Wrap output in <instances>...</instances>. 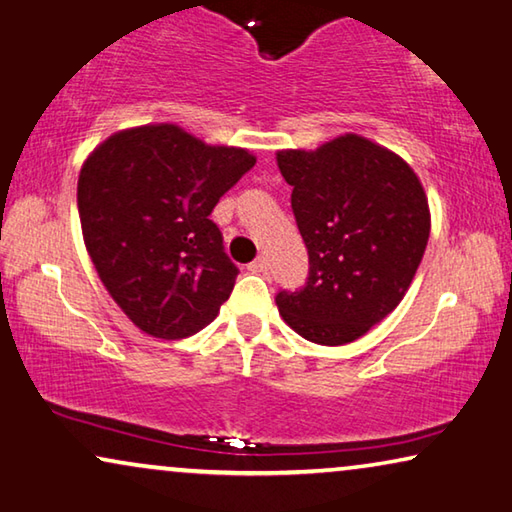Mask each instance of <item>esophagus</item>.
<instances>
[{
    "instance_id": "1",
    "label": "esophagus",
    "mask_w": 512,
    "mask_h": 512,
    "mask_svg": "<svg viewBox=\"0 0 512 512\" xmlns=\"http://www.w3.org/2000/svg\"><path fill=\"white\" fill-rule=\"evenodd\" d=\"M266 266H269V264H266V259L264 257H257L255 262L248 264V271L250 273H266Z\"/></svg>"
}]
</instances>
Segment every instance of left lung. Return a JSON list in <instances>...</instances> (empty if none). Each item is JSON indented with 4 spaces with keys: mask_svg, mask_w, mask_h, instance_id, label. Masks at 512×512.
Returning <instances> with one entry per match:
<instances>
[{
    "mask_svg": "<svg viewBox=\"0 0 512 512\" xmlns=\"http://www.w3.org/2000/svg\"><path fill=\"white\" fill-rule=\"evenodd\" d=\"M292 211L308 248V280L276 296L305 340L347 345L402 301L430 239L421 181L404 160L361 135L317 151H278Z\"/></svg>",
    "mask_w": 512,
    "mask_h": 512,
    "instance_id": "obj_1",
    "label": "left lung"
}]
</instances>
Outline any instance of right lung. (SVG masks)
<instances>
[{
  "mask_svg": "<svg viewBox=\"0 0 512 512\" xmlns=\"http://www.w3.org/2000/svg\"><path fill=\"white\" fill-rule=\"evenodd\" d=\"M255 156L174 124L128 128L91 151L78 211L98 278L137 329L188 338L216 319L239 269L209 218Z\"/></svg>",
  "mask_w": 512,
  "mask_h": 512,
  "instance_id": "add662e5",
  "label": "right lung"
}]
</instances>
